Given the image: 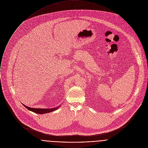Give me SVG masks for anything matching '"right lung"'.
Here are the masks:
<instances>
[{
	"mask_svg": "<svg viewBox=\"0 0 148 148\" xmlns=\"http://www.w3.org/2000/svg\"><path fill=\"white\" fill-rule=\"evenodd\" d=\"M25 106V107H26L27 110L33 112H35L36 114H46V113H49V112H53L55 110H56L58 108L60 107V106L57 107H55V108H30V107H27L25 105H23Z\"/></svg>",
	"mask_w": 148,
	"mask_h": 148,
	"instance_id": "1",
	"label": "right lung"
}]
</instances>
